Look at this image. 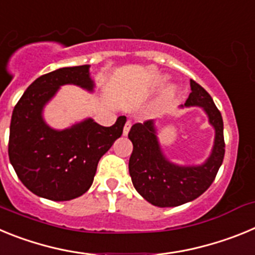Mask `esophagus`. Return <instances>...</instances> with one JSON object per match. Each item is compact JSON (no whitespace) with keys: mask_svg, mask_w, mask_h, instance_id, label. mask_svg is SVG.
Segmentation results:
<instances>
[{"mask_svg":"<svg viewBox=\"0 0 255 255\" xmlns=\"http://www.w3.org/2000/svg\"><path fill=\"white\" fill-rule=\"evenodd\" d=\"M130 128H131V121L128 120V121H126L125 126H124V135H128V134H129Z\"/></svg>","mask_w":255,"mask_h":255,"instance_id":"34e87169","label":"esophagus"}]
</instances>
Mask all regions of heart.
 Instances as JSON below:
<instances>
[{
    "mask_svg": "<svg viewBox=\"0 0 255 255\" xmlns=\"http://www.w3.org/2000/svg\"><path fill=\"white\" fill-rule=\"evenodd\" d=\"M172 93H173L172 89H168V91H167V97H171V96H172Z\"/></svg>",
    "mask_w": 255,
    "mask_h": 255,
    "instance_id": "1",
    "label": "heart"
}]
</instances>
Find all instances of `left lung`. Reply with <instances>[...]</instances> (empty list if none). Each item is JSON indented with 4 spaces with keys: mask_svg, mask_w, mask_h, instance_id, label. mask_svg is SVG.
Here are the masks:
<instances>
[{
    "mask_svg": "<svg viewBox=\"0 0 255 255\" xmlns=\"http://www.w3.org/2000/svg\"><path fill=\"white\" fill-rule=\"evenodd\" d=\"M191 93L181 107H202L215 128V144L207 161L199 166H179L162 153L154 123L134 124L129 131L132 153L129 172L134 188L157 207H177L197 199L211 186L224 162V121L221 112L203 87L190 80Z\"/></svg>",
    "mask_w": 255,
    "mask_h": 255,
    "instance_id": "obj_1",
    "label": "left lung"
}]
</instances>
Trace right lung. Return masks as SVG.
<instances>
[{"label": "right lung", "mask_w": 255, "mask_h": 255, "mask_svg": "<svg viewBox=\"0 0 255 255\" xmlns=\"http://www.w3.org/2000/svg\"><path fill=\"white\" fill-rule=\"evenodd\" d=\"M65 84L93 92L89 65L62 67L31 83L13 108L8 138V158L20 181L55 202L75 199L91 188L101 157L120 138L126 123L120 116L110 128L92 119L65 130L49 128L43 107Z\"/></svg>", "instance_id": "right-lung-1"}]
</instances>
